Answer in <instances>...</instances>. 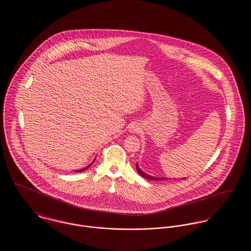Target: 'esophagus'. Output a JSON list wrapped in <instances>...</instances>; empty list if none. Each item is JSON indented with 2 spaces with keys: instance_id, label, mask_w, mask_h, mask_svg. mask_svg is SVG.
Returning <instances> with one entry per match:
<instances>
[{
  "instance_id": "1",
  "label": "esophagus",
  "mask_w": 251,
  "mask_h": 251,
  "mask_svg": "<svg viewBox=\"0 0 251 251\" xmlns=\"http://www.w3.org/2000/svg\"><path fill=\"white\" fill-rule=\"evenodd\" d=\"M139 131H140V126L137 123L131 124V128H130L131 132H138Z\"/></svg>"
}]
</instances>
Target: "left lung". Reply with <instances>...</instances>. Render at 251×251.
Returning <instances> with one entry per match:
<instances>
[{
    "mask_svg": "<svg viewBox=\"0 0 251 251\" xmlns=\"http://www.w3.org/2000/svg\"><path fill=\"white\" fill-rule=\"evenodd\" d=\"M136 169H137L138 173L140 174V176H142L143 178H146V179H151V180H160V179H166L165 178H156V177H152V176H150V175H148V174L144 173L143 171H142V170L139 168V167H138V165H137V164H136ZM183 179H184V178H183ZM185 179H186V178H185Z\"/></svg>",
    "mask_w": 251,
    "mask_h": 251,
    "instance_id": "obj_1",
    "label": "left lung"
}]
</instances>
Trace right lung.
<instances>
[{
  "instance_id": "add662e5",
  "label": "right lung",
  "mask_w": 251,
  "mask_h": 251,
  "mask_svg": "<svg viewBox=\"0 0 251 251\" xmlns=\"http://www.w3.org/2000/svg\"><path fill=\"white\" fill-rule=\"evenodd\" d=\"M96 159H94V161L89 165V166H87L86 167H84V168H82V169H78V170H75V172H77V173H79V172H83V171H84V170H86L88 167H90V166H92V164L95 162Z\"/></svg>"
}]
</instances>
